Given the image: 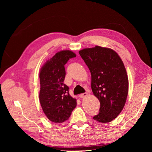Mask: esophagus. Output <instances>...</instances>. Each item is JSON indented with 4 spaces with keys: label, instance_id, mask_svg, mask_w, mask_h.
Listing matches in <instances>:
<instances>
[{
    "label": "esophagus",
    "instance_id": "esophagus-1",
    "mask_svg": "<svg viewBox=\"0 0 152 152\" xmlns=\"http://www.w3.org/2000/svg\"><path fill=\"white\" fill-rule=\"evenodd\" d=\"M87 96V93H82V94H80L79 95V96H80V98H84V97H86V96Z\"/></svg>",
    "mask_w": 152,
    "mask_h": 152
}]
</instances>
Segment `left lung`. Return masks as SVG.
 <instances>
[{
  "label": "left lung",
  "mask_w": 152,
  "mask_h": 152,
  "mask_svg": "<svg viewBox=\"0 0 152 152\" xmlns=\"http://www.w3.org/2000/svg\"><path fill=\"white\" fill-rule=\"evenodd\" d=\"M91 74V89L100 102L93 119L102 123L112 121L125 105L129 81L125 66L113 50L96 46L79 52Z\"/></svg>",
  "instance_id": "1"
}]
</instances>
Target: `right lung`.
<instances>
[{"instance_id": "obj_1", "label": "right lung", "mask_w": 152, "mask_h": 152, "mask_svg": "<svg viewBox=\"0 0 152 152\" xmlns=\"http://www.w3.org/2000/svg\"><path fill=\"white\" fill-rule=\"evenodd\" d=\"M75 57L76 54L71 50H61L47 61L40 70V103L44 113L53 122L67 121L77 106L76 99L69 94V87L63 83L65 65Z\"/></svg>"}]
</instances>
